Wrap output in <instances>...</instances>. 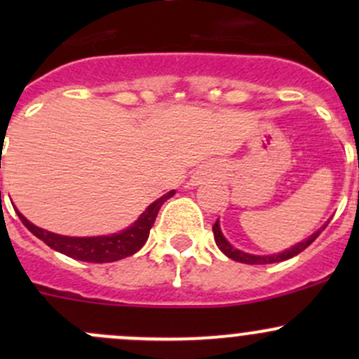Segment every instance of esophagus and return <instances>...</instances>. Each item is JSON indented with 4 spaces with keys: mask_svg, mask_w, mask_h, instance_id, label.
I'll return each mask as SVG.
<instances>
[{
    "mask_svg": "<svg viewBox=\"0 0 359 359\" xmlns=\"http://www.w3.org/2000/svg\"><path fill=\"white\" fill-rule=\"evenodd\" d=\"M215 175H217V172H215V168H212V166H206V165L200 166V168L194 172L193 179H191V184H193V186H198V184H203L205 180L213 179Z\"/></svg>",
    "mask_w": 359,
    "mask_h": 359,
    "instance_id": "1",
    "label": "esophagus"
}]
</instances>
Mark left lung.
Instances as JSON below:
<instances>
[{"instance_id": "8db88e82", "label": "left lung", "mask_w": 359, "mask_h": 359, "mask_svg": "<svg viewBox=\"0 0 359 359\" xmlns=\"http://www.w3.org/2000/svg\"><path fill=\"white\" fill-rule=\"evenodd\" d=\"M327 226H328V224H325V226L321 227V229H318L316 233L311 234V236L307 238V240H304V241H300V243H297L295 247L285 250V252H281V253H274V255H252V253H245V252H241V250L234 248L233 245H231L229 241H227L226 238H224L222 231H220V226H219V220H217V222L213 224L212 229H213V238H215L217 247L220 248V252L226 253V255L229 257V259L236 260V262H243V264H274V262H281V260L292 259V257L299 255L300 252H304V250L309 247V245L313 243V241L316 240L318 236H320V233Z\"/></svg>"}]
</instances>
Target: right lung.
I'll use <instances>...</instances> for the list:
<instances>
[{
    "mask_svg": "<svg viewBox=\"0 0 359 359\" xmlns=\"http://www.w3.org/2000/svg\"><path fill=\"white\" fill-rule=\"evenodd\" d=\"M175 194V191H170L165 196L151 203L147 206L146 212L135 220L130 227H126L121 233L111 234V236H92V238H72L62 236V234L50 233V231L41 229V227L34 226L29 222L27 219L20 212H17L19 219L22 224L34 234L36 238L48 245L50 248L57 250V252L64 253V255L72 257L76 260H83V262H114V260L125 259V257L133 255L144 247V243L149 238V231L153 227L156 215L161 208V205L166 200Z\"/></svg>",
    "mask_w": 359,
    "mask_h": 359,
    "instance_id": "obj_1",
    "label": "right lung"
}]
</instances>
